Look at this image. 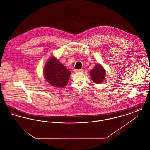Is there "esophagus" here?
Instances as JSON below:
<instances>
[{"mask_svg": "<svg viewBox=\"0 0 150 150\" xmlns=\"http://www.w3.org/2000/svg\"><path fill=\"white\" fill-rule=\"evenodd\" d=\"M83 69H80V70H76V69H75L74 70V72H83Z\"/></svg>", "mask_w": 150, "mask_h": 150, "instance_id": "34e87169", "label": "esophagus"}]
</instances>
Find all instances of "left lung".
I'll return each mask as SVG.
<instances>
[{
	"label": "left lung",
	"instance_id": "obj_1",
	"mask_svg": "<svg viewBox=\"0 0 150 150\" xmlns=\"http://www.w3.org/2000/svg\"><path fill=\"white\" fill-rule=\"evenodd\" d=\"M106 71L100 64H98L90 72V76L94 83L99 84L105 78Z\"/></svg>",
	"mask_w": 150,
	"mask_h": 150
}]
</instances>
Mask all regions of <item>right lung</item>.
<instances>
[{
	"label": "right lung",
	"instance_id": "right-lung-1",
	"mask_svg": "<svg viewBox=\"0 0 150 150\" xmlns=\"http://www.w3.org/2000/svg\"><path fill=\"white\" fill-rule=\"evenodd\" d=\"M71 72L54 57H52L44 69L45 80L52 86L64 88L68 83Z\"/></svg>",
	"mask_w": 150,
	"mask_h": 150
}]
</instances>
